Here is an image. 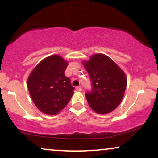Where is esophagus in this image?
I'll return each mask as SVG.
<instances>
[{
	"instance_id": "esophagus-1",
	"label": "esophagus",
	"mask_w": 158,
	"mask_h": 158,
	"mask_svg": "<svg viewBox=\"0 0 158 158\" xmlns=\"http://www.w3.org/2000/svg\"><path fill=\"white\" fill-rule=\"evenodd\" d=\"M77 89L78 90H79V91H81V90H82V88H81V86H78L77 88Z\"/></svg>"
}]
</instances>
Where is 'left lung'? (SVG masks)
I'll return each instance as SVG.
<instances>
[{"mask_svg":"<svg viewBox=\"0 0 158 158\" xmlns=\"http://www.w3.org/2000/svg\"><path fill=\"white\" fill-rule=\"evenodd\" d=\"M88 72L92 89L85 94L90 108L99 114L116 109L126 90V74L108 56L96 54L83 63Z\"/></svg>","mask_w":158,"mask_h":158,"instance_id":"obj_1","label":"left lung"}]
</instances>
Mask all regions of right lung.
I'll use <instances>...</instances> for the list:
<instances>
[{"label": "right lung", "mask_w": 158, "mask_h": 158, "mask_svg": "<svg viewBox=\"0 0 158 158\" xmlns=\"http://www.w3.org/2000/svg\"><path fill=\"white\" fill-rule=\"evenodd\" d=\"M68 62L53 55L34 68L27 80L34 104L43 113L55 115L61 110L73 94L74 88L64 74Z\"/></svg>", "instance_id": "obj_1"}]
</instances>
